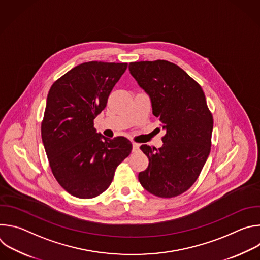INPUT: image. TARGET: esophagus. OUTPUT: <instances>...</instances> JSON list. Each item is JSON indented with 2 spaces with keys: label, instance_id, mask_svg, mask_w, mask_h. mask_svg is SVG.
<instances>
[{
  "label": "esophagus",
  "instance_id": "1",
  "mask_svg": "<svg viewBox=\"0 0 260 260\" xmlns=\"http://www.w3.org/2000/svg\"><path fill=\"white\" fill-rule=\"evenodd\" d=\"M140 149V145L137 143H133V152H138Z\"/></svg>",
  "mask_w": 260,
  "mask_h": 260
}]
</instances>
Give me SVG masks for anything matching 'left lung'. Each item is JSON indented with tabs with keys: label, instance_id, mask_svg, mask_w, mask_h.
<instances>
[{
	"label": "left lung",
	"instance_id": "1",
	"mask_svg": "<svg viewBox=\"0 0 260 260\" xmlns=\"http://www.w3.org/2000/svg\"><path fill=\"white\" fill-rule=\"evenodd\" d=\"M128 70L166 131L158 149L141 146L149 166L139 173V181L156 197H177L192 186L210 154L213 117L205 93L186 72L167 60L131 62Z\"/></svg>",
	"mask_w": 260,
	"mask_h": 260
}]
</instances>
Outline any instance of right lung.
<instances>
[{
    "mask_svg": "<svg viewBox=\"0 0 260 260\" xmlns=\"http://www.w3.org/2000/svg\"><path fill=\"white\" fill-rule=\"evenodd\" d=\"M126 68V62H83L56 80L48 92L42 142L56 181L76 198L103 193L132 152L126 138L110 140L93 127Z\"/></svg>",
    "mask_w": 260,
    "mask_h": 260,
    "instance_id": "obj_1",
    "label": "right lung"
}]
</instances>
